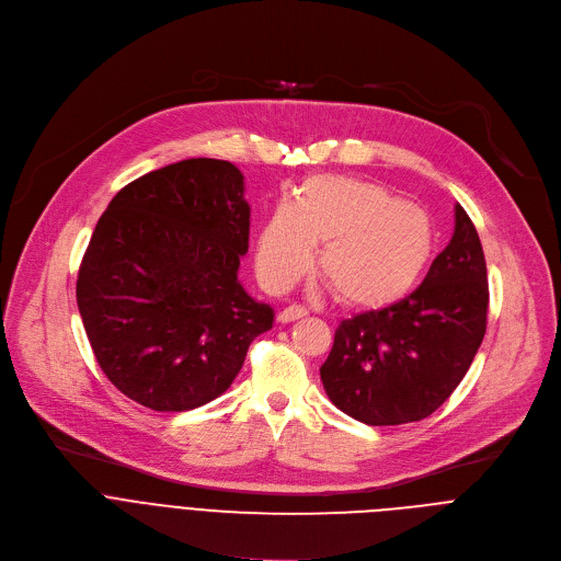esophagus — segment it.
Instances as JSON below:
<instances>
[{
    "label": "esophagus",
    "instance_id": "obj_1",
    "mask_svg": "<svg viewBox=\"0 0 561 561\" xmlns=\"http://www.w3.org/2000/svg\"><path fill=\"white\" fill-rule=\"evenodd\" d=\"M302 317H307V309H305V307H300V305H289V307H285L283 312L278 314V321H280V323H291V321H298V319H302Z\"/></svg>",
    "mask_w": 561,
    "mask_h": 561
}]
</instances>
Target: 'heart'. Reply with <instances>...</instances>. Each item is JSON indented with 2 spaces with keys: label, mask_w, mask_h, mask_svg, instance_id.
Segmentation results:
<instances>
[{
  "label": "heart",
  "mask_w": 561,
  "mask_h": 561,
  "mask_svg": "<svg viewBox=\"0 0 561 561\" xmlns=\"http://www.w3.org/2000/svg\"><path fill=\"white\" fill-rule=\"evenodd\" d=\"M336 296L358 309L403 298L425 272L434 231L430 218L383 184L347 175L309 178L291 203H278L256 244V272L270 291L294 285L312 265Z\"/></svg>",
  "instance_id": "1"
}]
</instances>
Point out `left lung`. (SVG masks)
Returning a JSON list of instances; mask_svg holds the SVG:
<instances>
[{
	"instance_id": "8db88e82",
	"label": "left lung",
	"mask_w": 561,
	"mask_h": 561,
	"mask_svg": "<svg viewBox=\"0 0 561 561\" xmlns=\"http://www.w3.org/2000/svg\"><path fill=\"white\" fill-rule=\"evenodd\" d=\"M488 274L479 233L455 205V233L423 283L383 309L343 321L321 381L330 401L367 425L430 416L466 377L483 341Z\"/></svg>"
}]
</instances>
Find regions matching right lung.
<instances>
[{
  "instance_id": "right-lung-1",
  "label": "right lung",
  "mask_w": 561,
  "mask_h": 561,
  "mask_svg": "<svg viewBox=\"0 0 561 561\" xmlns=\"http://www.w3.org/2000/svg\"><path fill=\"white\" fill-rule=\"evenodd\" d=\"M242 173L182 160L129 182L95 225L78 307L106 379L136 403L184 412L220 397L274 309L244 291Z\"/></svg>"
}]
</instances>
